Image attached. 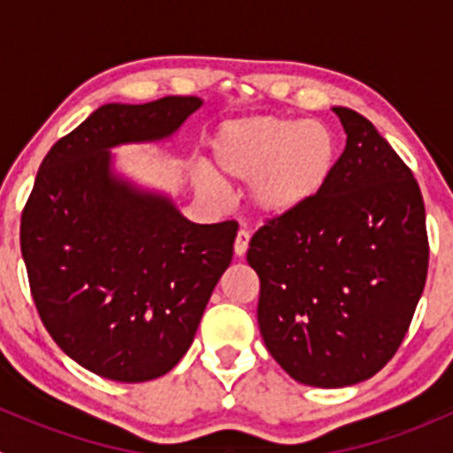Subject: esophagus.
I'll return each instance as SVG.
<instances>
[{"mask_svg":"<svg viewBox=\"0 0 453 453\" xmlns=\"http://www.w3.org/2000/svg\"><path fill=\"white\" fill-rule=\"evenodd\" d=\"M248 248H250V232L241 227L239 234H236V241H234V254L236 256H245Z\"/></svg>","mask_w":453,"mask_h":453,"instance_id":"esophagus-1","label":"esophagus"}]
</instances>
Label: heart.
Here are the masks:
<instances>
[{"mask_svg":"<svg viewBox=\"0 0 453 453\" xmlns=\"http://www.w3.org/2000/svg\"><path fill=\"white\" fill-rule=\"evenodd\" d=\"M214 175L250 186L265 217H287L326 188L337 142L324 122L287 116H250L223 122L210 142ZM214 186V180L205 181Z\"/></svg>","mask_w":453,"mask_h":453,"instance_id":"b5f03b06","label":"heart"}]
</instances>
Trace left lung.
Returning a JSON list of instances; mask_svg holds the SVG:
<instances>
[{
	"label": "left lung",
	"instance_id": "8db88e82",
	"mask_svg": "<svg viewBox=\"0 0 453 453\" xmlns=\"http://www.w3.org/2000/svg\"><path fill=\"white\" fill-rule=\"evenodd\" d=\"M346 131L326 188L250 241L265 346L296 381L344 388L399 350L427 278L421 188L372 122L333 107Z\"/></svg>",
	"mask_w": 453,
	"mask_h": 453
}]
</instances>
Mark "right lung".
Segmentation results:
<instances>
[{
  "mask_svg": "<svg viewBox=\"0 0 453 453\" xmlns=\"http://www.w3.org/2000/svg\"><path fill=\"white\" fill-rule=\"evenodd\" d=\"M195 96L103 104L41 162L21 212L30 294L52 340L113 381H149L193 344L234 250L236 221L199 226L109 171L107 149L162 140Z\"/></svg>",
  "mask_w": 453,
  "mask_h": 453,
  "instance_id": "obj_1",
  "label": "right lung"
}]
</instances>
